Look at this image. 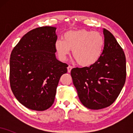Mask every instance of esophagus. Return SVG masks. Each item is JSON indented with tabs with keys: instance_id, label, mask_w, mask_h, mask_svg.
Listing matches in <instances>:
<instances>
[{
	"instance_id": "34e87169",
	"label": "esophagus",
	"mask_w": 133,
	"mask_h": 133,
	"mask_svg": "<svg viewBox=\"0 0 133 133\" xmlns=\"http://www.w3.org/2000/svg\"><path fill=\"white\" fill-rule=\"evenodd\" d=\"M72 68V67L71 65H69V66L68 67V72H71Z\"/></svg>"
}]
</instances>
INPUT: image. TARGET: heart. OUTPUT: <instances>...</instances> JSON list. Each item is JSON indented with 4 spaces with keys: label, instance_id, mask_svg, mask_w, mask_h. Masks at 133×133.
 <instances>
[{
    "label": "heart",
    "instance_id": "b5f03b06",
    "mask_svg": "<svg viewBox=\"0 0 133 133\" xmlns=\"http://www.w3.org/2000/svg\"><path fill=\"white\" fill-rule=\"evenodd\" d=\"M104 44V38L99 32L81 29L65 32L63 40L56 41L55 47L62 59H65L71 50L78 64L89 66L99 59Z\"/></svg>",
    "mask_w": 133,
    "mask_h": 133
}]
</instances>
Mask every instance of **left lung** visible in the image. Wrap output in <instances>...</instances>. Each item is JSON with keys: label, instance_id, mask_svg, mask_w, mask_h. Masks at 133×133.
Wrapping results in <instances>:
<instances>
[{"label": "left lung", "instance_id": "left-lung-1", "mask_svg": "<svg viewBox=\"0 0 133 133\" xmlns=\"http://www.w3.org/2000/svg\"><path fill=\"white\" fill-rule=\"evenodd\" d=\"M104 45L99 59L89 67L72 69L71 75L82 104L91 109L111 106L126 77V57L113 35L103 29Z\"/></svg>", "mask_w": 133, "mask_h": 133}]
</instances>
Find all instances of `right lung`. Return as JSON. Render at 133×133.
I'll return each mask as SVG.
<instances>
[{"mask_svg": "<svg viewBox=\"0 0 133 133\" xmlns=\"http://www.w3.org/2000/svg\"><path fill=\"white\" fill-rule=\"evenodd\" d=\"M56 28L37 27L24 35L14 47L10 58V85L22 105L35 111L49 109L68 65L56 57Z\"/></svg>", "mask_w": 133, "mask_h": 133, "instance_id": "obj_1", "label": "right lung"}]
</instances>
